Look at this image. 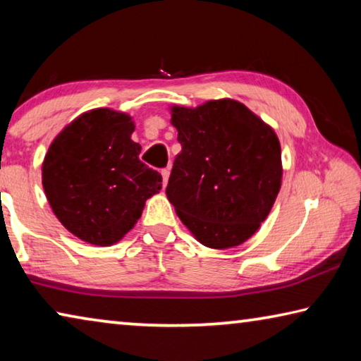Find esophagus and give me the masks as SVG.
<instances>
[{
    "label": "esophagus",
    "mask_w": 361,
    "mask_h": 361,
    "mask_svg": "<svg viewBox=\"0 0 361 361\" xmlns=\"http://www.w3.org/2000/svg\"><path fill=\"white\" fill-rule=\"evenodd\" d=\"M161 175H162V181H164V186L167 185V181H169V176H170V167H167V169H162V172H161Z\"/></svg>",
    "instance_id": "1"
}]
</instances>
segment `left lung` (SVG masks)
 <instances>
[{"instance_id":"left-lung-1","label":"left lung","mask_w":361,"mask_h":361,"mask_svg":"<svg viewBox=\"0 0 361 361\" xmlns=\"http://www.w3.org/2000/svg\"><path fill=\"white\" fill-rule=\"evenodd\" d=\"M181 152L167 199L189 232L213 250L248 240L267 218L282 186L277 133L243 103L209 100L170 106Z\"/></svg>"}]
</instances>
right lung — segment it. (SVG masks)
<instances>
[{"instance_id":"right-lung-1","label":"right lung","mask_w":361,"mask_h":361,"mask_svg":"<svg viewBox=\"0 0 361 361\" xmlns=\"http://www.w3.org/2000/svg\"><path fill=\"white\" fill-rule=\"evenodd\" d=\"M132 116L95 108L54 138L41 167L54 215L73 235L99 247L118 243L142 216L162 176L140 161Z\"/></svg>"}]
</instances>
